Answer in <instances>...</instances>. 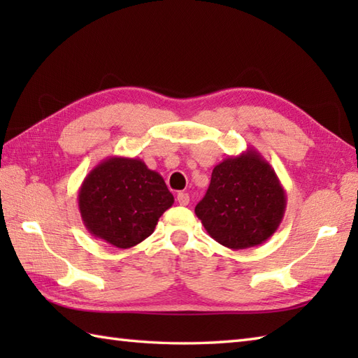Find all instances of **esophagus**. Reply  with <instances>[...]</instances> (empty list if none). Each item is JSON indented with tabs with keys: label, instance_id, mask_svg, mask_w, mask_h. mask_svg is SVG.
Here are the masks:
<instances>
[{
	"label": "esophagus",
	"instance_id": "esophagus-1",
	"mask_svg": "<svg viewBox=\"0 0 358 358\" xmlns=\"http://www.w3.org/2000/svg\"><path fill=\"white\" fill-rule=\"evenodd\" d=\"M177 201L180 206H187L189 201H191V196H189V194H186V192H180L177 195Z\"/></svg>",
	"mask_w": 358,
	"mask_h": 358
}]
</instances>
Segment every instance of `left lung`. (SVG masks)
Returning a JSON list of instances; mask_svg holds the SVG:
<instances>
[{
    "label": "left lung",
    "instance_id": "left-lung-1",
    "mask_svg": "<svg viewBox=\"0 0 358 358\" xmlns=\"http://www.w3.org/2000/svg\"><path fill=\"white\" fill-rule=\"evenodd\" d=\"M286 192L255 149L229 157L212 171L195 214L212 238L232 250L262 245L283 220Z\"/></svg>",
    "mask_w": 358,
    "mask_h": 358
}]
</instances>
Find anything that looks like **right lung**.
Listing matches in <instances>:
<instances>
[{
    "mask_svg": "<svg viewBox=\"0 0 358 358\" xmlns=\"http://www.w3.org/2000/svg\"><path fill=\"white\" fill-rule=\"evenodd\" d=\"M172 204L173 195L162 175L140 158L103 159L78 191V209L89 234L120 249L148 238Z\"/></svg>",
    "mask_w": 358,
    "mask_h": 358,
    "instance_id": "obj_1",
    "label": "right lung"
}]
</instances>
